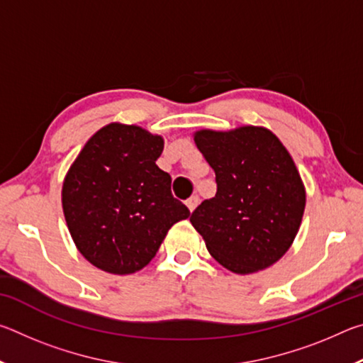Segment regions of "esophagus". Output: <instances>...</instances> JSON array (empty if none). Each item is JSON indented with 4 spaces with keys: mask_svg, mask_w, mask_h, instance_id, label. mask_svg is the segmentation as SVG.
Masks as SVG:
<instances>
[{
    "mask_svg": "<svg viewBox=\"0 0 363 363\" xmlns=\"http://www.w3.org/2000/svg\"><path fill=\"white\" fill-rule=\"evenodd\" d=\"M199 203H200V199L196 195H194V196H190V199L186 201V205H187V208L190 211H194L196 206H199Z\"/></svg>",
    "mask_w": 363,
    "mask_h": 363,
    "instance_id": "34e87169",
    "label": "esophagus"
}]
</instances>
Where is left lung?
Segmentation results:
<instances>
[{"mask_svg":"<svg viewBox=\"0 0 363 363\" xmlns=\"http://www.w3.org/2000/svg\"><path fill=\"white\" fill-rule=\"evenodd\" d=\"M194 140L218 184L216 195L190 216L210 255L235 274L272 266L291 247L306 206L290 153L259 126L201 130Z\"/></svg>","mask_w":363,"mask_h":363,"instance_id":"left-lung-1","label":"left lung"}]
</instances>
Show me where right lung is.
<instances>
[{
  "label": "right lung",
  "instance_id": "right-lung-1",
  "mask_svg": "<svg viewBox=\"0 0 363 363\" xmlns=\"http://www.w3.org/2000/svg\"><path fill=\"white\" fill-rule=\"evenodd\" d=\"M163 138L110 123L91 138L65 176L62 208L77 248L97 269L126 275L145 267L171 225L190 216L157 167Z\"/></svg>",
  "mask_w": 363,
  "mask_h": 363
}]
</instances>
